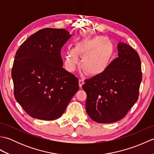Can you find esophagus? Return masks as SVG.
I'll return each instance as SVG.
<instances>
[{
    "label": "esophagus",
    "mask_w": 154,
    "mask_h": 154,
    "mask_svg": "<svg viewBox=\"0 0 154 154\" xmlns=\"http://www.w3.org/2000/svg\"><path fill=\"white\" fill-rule=\"evenodd\" d=\"M83 84H84V80L83 79H79V87L81 88L82 87Z\"/></svg>",
    "instance_id": "34e87169"
}]
</instances>
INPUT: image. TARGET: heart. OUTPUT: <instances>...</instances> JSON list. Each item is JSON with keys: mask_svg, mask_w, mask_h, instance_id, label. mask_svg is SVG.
Here are the masks:
<instances>
[{"mask_svg": "<svg viewBox=\"0 0 154 154\" xmlns=\"http://www.w3.org/2000/svg\"><path fill=\"white\" fill-rule=\"evenodd\" d=\"M78 56L83 58L81 68L89 76H97L106 70L113 57V48L108 38L103 35L85 38L75 44L74 50H69L65 63L73 69L78 63Z\"/></svg>", "mask_w": 154, "mask_h": 154, "instance_id": "obj_1", "label": "heart"}]
</instances>
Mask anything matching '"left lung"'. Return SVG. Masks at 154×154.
I'll return each mask as SVG.
<instances>
[{
	"label": "left lung",
	"instance_id": "obj_1",
	"mask_svg": "<svg viewBox=\"0 0 154 154\" xmlns=\"http://www.w3.org/2000/svg\"><path fill=\"white\" fill-rule=\"evenodd\" d=\"M119 57L101 75L85 81L86 111L98 123H111L122 119L138 100L142 79L138 53L124 42L117 45Z\"/></svg>",
	"mask_w": 154,
	"mask_h": 154
}]
</instances>
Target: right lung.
I'll list each match as a JSON object with an SVG mask.
<instances>
[{
    "label": "right lung",
    "instance_id": "add662e5",
    "mask_svg": "<svg viewBox=\"0 0 154 154\" xmlns=\"http://www.w3.org/2000/svg\"><path fill=\"white\" fill-rule=\"evenodd\" d=\"M71 36L64 29L44 28L16 51L12 69L14 97L32 118L58 119L79 90L77 77L62 67L61 50Z\"/></svg>",
    "mask_w": 154,
    "mask_h": 154
}]
</instances>
